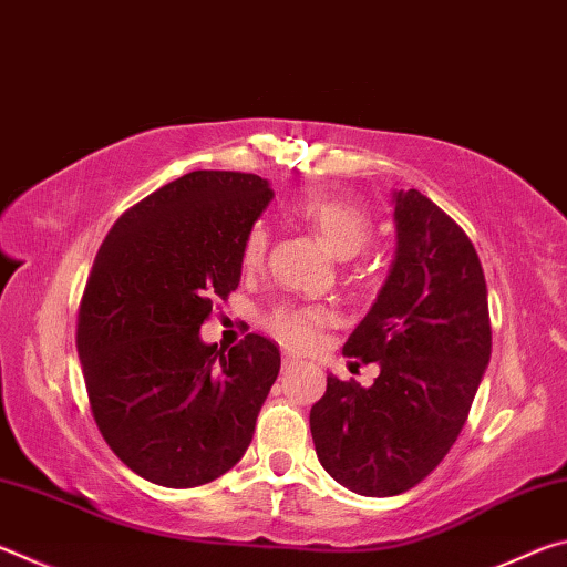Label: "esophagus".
Wrapping results in <instances>:
<instances>
[{
	"mask_svg": "<svg viewBox=\"0 0 567 567\" xmlns=\"http://www.w3.org/2000/svg\"><path fill=\"white\" fill-rule=\"evenodd\" d=\"M297 364H300V360H295L292 354H285V358H282V370H285V372H287V370H295Z\"/></svg>",
	"mask_w": 567,
	"mask_h": 567,
	"instance_id": "esophagus-1",
	"label": "esophagus"
}]
</instances>
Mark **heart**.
I'll use <instances>...</instances> for the list:
<instances>
[{"instance_id": "1", "label": "heart", "mask_w": 567, "mask_h": 567, "mask_svg": "<svg viewBox=\"0 0 567 567\" xmlns=\"http://www.w3.org/2000/svg\"><path fill=\"white\" fill-rule=\"evenodd\" d=\"M295 223L310 229L320 237V243L338 255L340 260L360 255L370 245L372 219L358 205L344 203L338 197L310 195L295 199L290 207ZM270 247V229L262 223H255L247 229L243 243V265L247 270L262 267ZM332 322V312L320 305H280L267 315L265 328L277 342L290 350H310L318 344L322 330Z\"/></svg>"}]
</instances>
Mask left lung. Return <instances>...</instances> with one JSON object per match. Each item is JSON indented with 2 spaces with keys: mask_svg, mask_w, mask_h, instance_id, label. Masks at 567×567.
Returning a JSON list of instances; mask_svg holds the SVG:
<instances>
[{
  "mask_svg": "<svg viewBox=\"0 0 567 567\" xmlns=\"http://www.w3.org/2000/svg\"><path fill=\"white\" fill-rule=\"evenodd\" d=\"M398 249L342 352L378 362L370 388L328 375L310 410L322 467L348 491L390 497L440 465L491 362V312L470 237L417 189L395 192Z\"/></svg>",
  "mask_w": 567,
  "mask_h": 567,
  "instance_id": "left-lung-1",
  "label": "left lung"
}]
</instances>
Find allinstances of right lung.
I'll return each mask as SVG.
<instances>
[{
    "instance_id": "obj_1",
    "label": "right lung",
    "mask_w": 567,
    "mask_h": 567,
    "mask_svg": "<svg viewBox=\"0 0 567 567\" xmlns=\"http://www.w3.org/2000/svg\"><path fill=\"white\" fill-rule=\"evenodd\" d=\"M272 197L257 175L189 172L130 207L94 257L76 315L84 385L112 453L150 483H213L252 443L280 350L252 332L225 352L199 328L237 290Z\"/></svg>"
}]
</instances>
